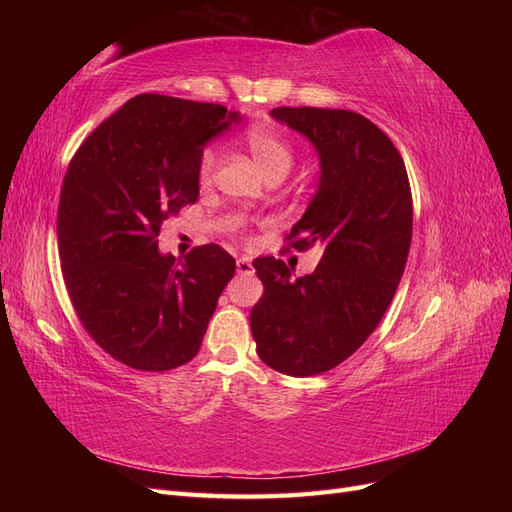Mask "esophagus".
<instances>
[{"label":"esophagus","instance_id":"esophagus-1","mask_svg":"<svg viewBox=\"0 0 512 512\" xmlns=\"http://www.w3.org/2000/svg\"><path fill=\"white\" fill-rule=\"evenodd\" d=\"M237 271H239L241 275L252 273V260H250V258H237Z\"/></svg>","mask_w":512,"mask_h":512}]
</instances>
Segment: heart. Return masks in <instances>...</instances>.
Returning <instances> with one entry per match:
<instances>
[{
  "instance_id": "obj_1",
  "label": "heart",
  "mask_w": 512,
  "mask_h": 512,
  "mask_svg": "<svg viewBox=\"0 0 512 512\" xmlns=\"http://www.w3.org/2000/svg\"><path fill=\"white\" fill-rule=\"evenodd\" d=\"M243 143L247 149H250L254 160L258 162L262 173L267 175L269 181L284 179L292 170L294 160H297V151H294L290 138L284 132L269 126L250 128L243 136ZM218 162H220V153L215 147H205L203 153H200L196 177L203 188L213 183Z\"/></svg>"
}]
</instances>
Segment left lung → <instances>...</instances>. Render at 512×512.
I'll return each mask as SVG.
<instances>
[{
    "label": "left lung",
    "mask_w": 512,
    "mask_h": 512,
    "mask_svg": "<svg viewBox=\"0 0 512 512\" xmlns=\"http://www.w3.org/2000/svg\"><path fill=\"white\" fill-rule=\"evenodd\" d=\"M320 156V185L286 247H320L314 273L290 277L273 256L252 265L265 292L252 307L256 352L286 376H316L344 363L389 309L412 241V192L397 147L376 123L342 108L280 106Z\"/></svg>",
    "instance_id": "1"
}]
</instances>
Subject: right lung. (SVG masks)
<instances>
[{
	"mask_svg": "<svg viewBox=\"0 0 512 512\" xmlns=\"http://www.w3.org/2000/svg\"><path fill=\"white\" fill-rule=\"evenodd\" d=\"M237 113L213 102L141 94L72 156L57 207L66 290L89 337L138 371L192 361L235 258L220 245L162 256V224L198 198V158Z\"/></svg>",
	"mask_w": 512,
	"mask_h": 512,
	"instance_id": "obj_1",
	"label": "right lung"
}]
</instances>
